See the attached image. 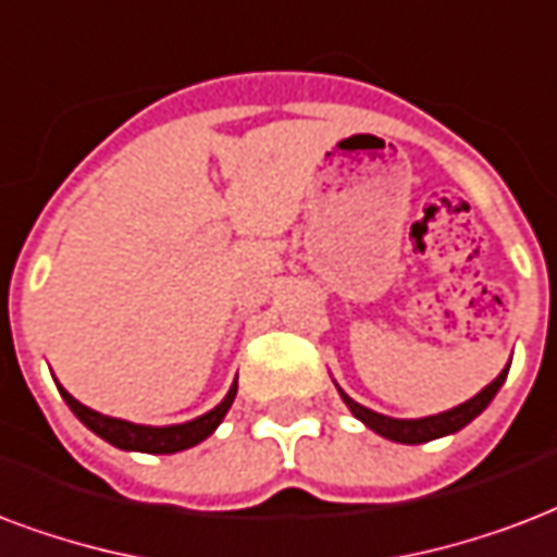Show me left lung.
<instances>
[{
    "label": "left lung",
    "mask_w": 557,
    "mask_h": 557,
    "mask_svg": "<svg viewBox=\"0 0 557 557\" xmlns=\"http://www.w3.org/2000/svg\"><path fill=\"white\" fill-rule=\"evenodd\" d=\"M511 367V363H508ZM508 367L502 370L496 379H493L482 393H475L470 403L458 405L453 411H443V413H434V417H422V420H393V417H384V413H375L370 408H363L358 405L355 399H349L346 393L341 391L343 403L349 405V411L358 417V420L367 425V429H373L375 434H382L387 441H396V443H429V441H437L443 434H455L461 432L467 422H472L479 413L491 405V399L499 393V387L505 384V375H508Z\"/></svg>",
    "instance_id": "left-lung-1"
}]
</instances>
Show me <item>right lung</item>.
Listing matches in <instances>:
<instances>
[{
  "label": "right lung",
  "instance_id": "1",
  "mask_svg": "<svg viewBox=\"0 0 557 557\" xmlns=\"http://www.w3.org/2000/svg\"><path fill=\"white\" fill-rule=\"evenodd\" d=\"M64 403L70 405V411L85 422L87 429L94 434H99L102 441H108L116 449H128V453H149V455H173L182 453V449H190L196 443H202L208 434H214V429L223 422L225 411L232 408L234 396H237V379H234L232 391L225 393V399L216 405L214 411L202 413L190 422H182V425H137V422L116 420V417H104V413L87 408L78 399H73L64 387H58Z\"/></svg>",
  "mask_w": 557,
  "mask_h": 557
}]
</instances>
